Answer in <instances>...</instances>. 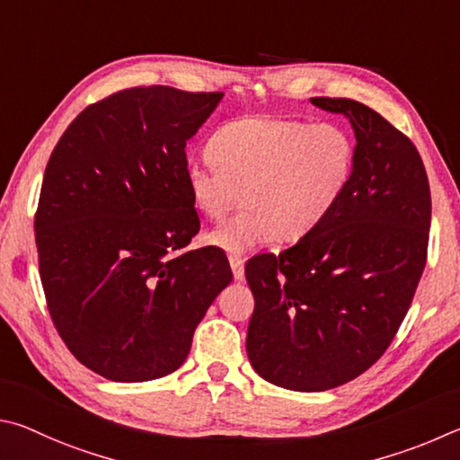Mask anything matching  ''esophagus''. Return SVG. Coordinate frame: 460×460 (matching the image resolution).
Segmentation results:
<instances>
[{
	"label": "esophagus",
	"mask_w": 460,
	"mask_h": 460,
	"mask_svg": "<svg viewBox=\"0 0 460 460\" xmlns=\"http://www.w3.org/2000/svg\"><path fill=\"white\" fill-rule=\"evenodd\" d=\"M230 267L234 272L236 280H244V261L238 259V256H230Z\"/></svg>",
	"instance_id": "34e87169"
}]
</instances>
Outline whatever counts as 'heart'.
<instances>
[{
	"mask_svg": "<svg viewBox=\"0 0 460 460\" xmlns=\"http://www.w3.org/2000/svg\"><path fill=\"white\" fill-rule=\"evenodd\" d=\"M208 151L212 157L185 167V188L208 220L224 217L243 193V212L206 236L230 256L313 234L351 188L358 164L345 127L269 115L230 120Z\"/></svg>",
	"mask_w": 460,
	"mask_h": 460,
	"instance_id": "b5f03b06",
	"label": "heart"
}]
</instances>
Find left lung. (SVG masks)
Here are the masks:
<instances>
[{
  "mask_svg": "<svg viewBox=\"0 0 460 460\" xmlns=\"http://www.w3.org/2000/svg\"><path fill=\"white\" fill-rule=\"evenodd\" d=\"M311 102L351 123V188L313 234L246 264L248 359L295 392L337 388L382 358L422 277L430 228L429 177L412 141L358 101Z\"/></svg>",
  "mask_w": 460,
  "mask_h": 460,
  "instance_id": "8db88e82",
  "label": "left lung"
}]
</instances>
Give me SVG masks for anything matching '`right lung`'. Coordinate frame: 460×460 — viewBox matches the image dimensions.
Returning a JSON list of instances; mask_svg holds the SVG:
<instances>
[{
  "label": "right lung",
  "mask_w": 460,
  "mask_h": 460,
  "mask_svg": "<svg viewBox=\"0 0 460 460\" xmlns=\"http://www.w3.org/2000/svg\"><path fill=\"white\" fill-rule=\"evenodd\" d=\"M222 96L127 88L80 112L48 161L34 224L48 311L72 356L107 380L175 372L230 285L222 252H180L199 230L185 143Z\"/></svg>",
  "instance_id": "1"
}]
</instances>
